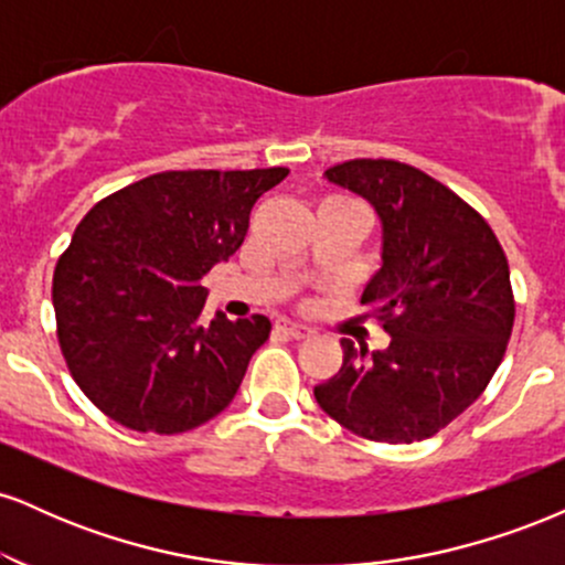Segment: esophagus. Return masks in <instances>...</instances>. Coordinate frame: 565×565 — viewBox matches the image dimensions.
Wrapping results in <instances>:
<instances>
[{
    "mask_svg": "<svg viewBox=\"0 0 565 565\" xmlns=\"http://www.w3.org/2000/svg\"><path fill=\"white\" fill-rule=\"evenodd\" d=\"M276 329L284 337H291V340H305V337H310V329L308 327H302V323H295V321H289V319L278 321Z\"/></svg>",
    "mask_w": 565,
    "mask_h": 565,
    "instance_id": "obj_1",
    "label": "esophagus"
}]
</instances>
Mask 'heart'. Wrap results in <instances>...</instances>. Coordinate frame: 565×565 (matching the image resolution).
<instances>
[{"mask_svg": "<svg viewBox=\"0 0 565 565\" xmlns=\"http://www.w3.org/2000/svg\"><path fill=\"white\" fill-rule=\"evenodd\" d=\"M332 201H350V204H359V201H353V199H345V196H332Z\"/></svg>", "mask_w": 565, "mask_h": 565, "instance_id": "b5f03b06", "label": "heart"}]
</instances>
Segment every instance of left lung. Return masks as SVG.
I'll return each mask as SVG.
<instances>
[{
    "instance_id": "obj_1",
    "label": "left lung",
    "mask_w": 565,
    "mask_h": 565,
    "mask_svg": "<svg viewBox=\"0 0 565 565\" xmlns=\"http://www.w3.org/2000/svg\"><path fill=\"white\" fill-rule=\"evenodd\" d=\"M382 220V268L361 305L391 334L369 353L342 340V366L313 387L355 436L412 444L436 436L486 391L515 321L510 265L491 225L436 178L395 159L327 170Z\"/></svg>"
}]
</instances>
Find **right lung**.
Instances as JSON below:
<instances>
[{
    "instance_id": "right-lung-1",
    "label": "right lung",
    "mask_w": 565,
    "mask_h": 565,
    "mask_svg": "<svg viewBox=\"0 0 565 565\" xmlns=\"http://www.w3.org/2000/svg\"><path fill=\"white\" fill-rule=\"evenodd\" d=\"M268 170H170L103 201L57 257V342L82 393L138 433H185L231 404L268 340L265 316L204 327L201 278L228 260L265 191Z\"/></svg>"
}]
</instances>
